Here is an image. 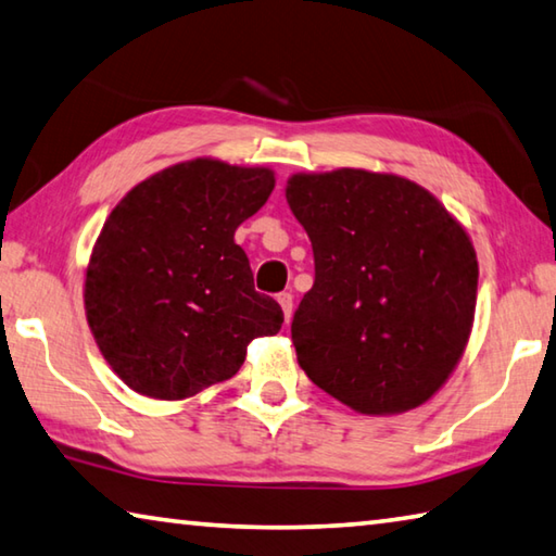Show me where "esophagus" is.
Wrapping results in <instances>:
<instances>
[{"label": "esophagus", "mask_w": 556, "mask_h": 556, "mask_svg": "<svg viewBox=\"0 0 556 556\" xmlns=\"http://www.w3.org/2000/svg\"><path fill=\"white\" fill-rule=\"evenodd\" d=\"M278 303H280V307H283L286 319H290V315H293V295H290V293H280V295H278Z\"/></svg>", "instance_id": "obj_1"}]
</instances>
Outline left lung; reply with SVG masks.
<instances>
[{
	"label": "left lung",
	"mask_w": 556,
	"mask_h": 556,
	"mask_svg": "<svg viewBox=\"0 0 556 556\" xmlns=\"http://www.w3.org/2000/svg\"><path fill=\"white\" fill-rule=\"evenodd\" d=\"M286 198L315 253V283L290 325L309 381L364 415L430 401L471 334L469 233L401 175L300 173Z\"/></svg>",
	"instance_id": "8db88e82"
}]
</instances>
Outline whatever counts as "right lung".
Instances as JSON below:
<instances>
[{
    "label": "right lung",
    "mask_w": 556,
    "mask_h": 556,
    "mask_svg": "<svg viewBox=\"0 0 556 556\" xmlns=\"http://www.w3.org/2000/svg\"><path fill=\"white\" fill-rule=\"evenodd\" d=\"M273 188L268 168L198 159L139 182L106 217L87 266L85 313L131 391L190 397L231 378L251 339L283 325L233 243Z\"/></svg>",
    "instance_id": "add662e5"
}]
</instances>
